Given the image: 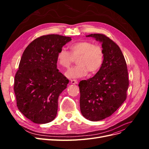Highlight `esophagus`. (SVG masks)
<instances>
[{
    "label": "esophagus",
    "instance_id": "1",
    "mask_svg": "<svg viewBox=\"0 0 149 149\" xmlns=\"http://www.w3.org/2000/svg\"><path fill=\"white\" fill-rule=\"evenodd\" d=\"M71 84H78V81H76V80H74V79H73V80H71Z\"/></svg>",
    "mask_w": 149,
    "mask_h": 149
}]
</instances>
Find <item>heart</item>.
Returning a JSON list of instances; mask_svg holds the SVG:
<instances>
[{
  "label": "heart",
  "mask_w": 149,
  "mask_h": 149,
  "mask_svg": "<svg viewBox=\"0 0 149 149\" xmlns=\"http://www.w3.org/2000/svg\"><path fill=\"white\" fill-rule=\"evenodd\" d=\"M70 49L71 53L65 48L61 49L57 55L58 64L65 68H68L76 59L78 65L66 72L68 78H79L88 72L92 74L100 70L104 60V52L101 46L88 41H81L71 45Z\"/></svg>",
  "instance_id": "obj_1"
}]
</instances>
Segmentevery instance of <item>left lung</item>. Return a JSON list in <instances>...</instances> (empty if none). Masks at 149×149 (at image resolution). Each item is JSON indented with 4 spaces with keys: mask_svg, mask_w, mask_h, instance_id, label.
Listing matches in <instances>:
<instances>
[{
    "mask_svg": "<svg viewBox=\"0 0 149 149\" xmlns=\"http://www.w3.org/2000/svg\"><path fill=\"white\" fill-rule=\"evenodd\" d=\"M102 43L103 63L93 78L79 83L80 110L86 119L101 120L111 116L127 97V64L120 48L105 35H86Z\"/></svg>",
    "mask_w": 149,
    "mask_h": 149,
    "instance_id": "1",
    "label": "left lung"
}]
</instances>
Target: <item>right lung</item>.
I'll list each match as a JSON object with an SVG mask.
<instances>
[{"instance_id":"add662e5","label":"right lung","mask_w":149,"mask_h":149,"mask_svg":"<svg viewBox=\"0 0 149 149\" xmlns=\"http://www.w3.org/2000/svg\"><path fill=\"white\" fill-rule=\"evenodd\" d=\"M71 37L47 35L27 46L15 76L13 89L18 109L36 124L56 118L58 100L69 80L57 69V55Z\"/></svg>"}]
</instances>
